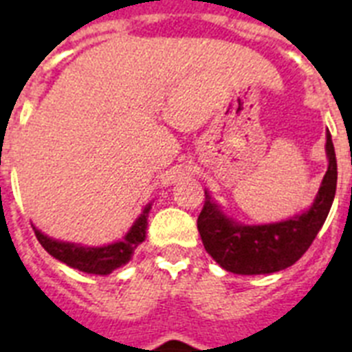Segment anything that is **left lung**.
Listing matches in <instances>:
<instances>
[{
    "instance_id": "left-lung-1",
    "label": "left lung",
    "mask_w": 352,
    "mask_h": 352,
    "mask_svg": "<svg viewBox=\"0 0 352 352\" xmlns=\"http://www.w3.org/2000/svg\"><path fill=\"white\" fill-rule=\"evenodd\" d=\"M329 166L312 208L285 222L239 226L210 201L197 219L204 248L223 270L238 275H264L289 268L309 250L324 223L337 190V158L331 133H326Z\"/></svg>"
}]
</instances>
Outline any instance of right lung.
<instances>
[{
	"mask_svg": "<svg viewBox=\"0 0 352 352\" xmlns=\"http://www.w3.org/2000/svg\"><path fill=\"white\" fill-rule=\"evenodd\" d=\"M148 211L149 206L135 220V223L126 232L123 241L107 245V247H79V245L65 243V241H56V239L47 238V236L42 234L35 227H33V231H35L40 245L52 257H56L61 263L68 264L70 268L80 270L84 273H93V275H109L113 270L120 268V266L129 263L133 250L138 248L139 243L144 241L146 227H148Z\"/></svg>",
	"mask_w": 352,
	"mask_h": 352,
	"instance_id": "1",
	"label": "right lung"
}]
</instances>
